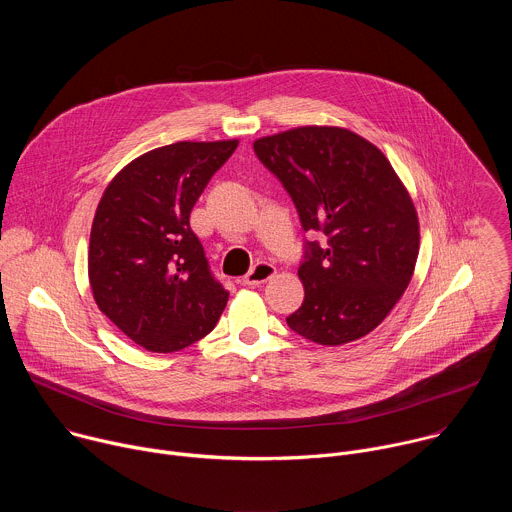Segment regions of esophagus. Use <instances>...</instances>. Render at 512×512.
<instances>
[{"label": "esophagus", "mask_w": 512, "mask_h": 512, "mask_svg": "<svg viewBox=\"0 0 512 512\" xmlns=\"http://www.w3.org/2000/svg\"><path fill=\"white\" fill-rule=\"evenodd\" d=\"M275 275V267L267 261H257L251 271L243 277V283L245 285H259V283H265L267 279H271Z\"/></svg>", "instance_id": "1"}]
</instances>
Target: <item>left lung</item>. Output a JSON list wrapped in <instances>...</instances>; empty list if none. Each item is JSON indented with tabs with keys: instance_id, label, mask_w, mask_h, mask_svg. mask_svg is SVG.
Segmentation results:
<instances>
[{
	"instance_id": "8db88e82",
	"label": "left lung",
	"mask_w": 512,
	"mask_h": 512,
	"mask_svg": "<svg viewBox=\"0 0 512 512\" xmlns=\"http://www.w3.org/2000/svg\"><path fill=\"white\" fill-rule=\"evenodd\" d=\"M294 200L306 241L304 304L287 316L300 336L338 346L375 330L407 289L417 253L415 206L383 152L342 127H298L253 143Z\"/></svg>"
}]
</instances>
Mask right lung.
<instances>
[{
  "label": "right lung",
  "mask_w": 512,
  "mask_h": 512,
  "mask_svg": "<svg viewBox=\"0 0 512 512\" xmlns=\"http://www.w3.org/2000/svg\"><path fill=\"white\" fill-rule=\"evenodd\" d=\"M239 141H178L127 164L91 229L89 279L99 310L135 344L176 352L204 338L229 291L208 265L190 212Z\"/></svg>",
  "instance_id": "obj_1"
}]
</instances>
